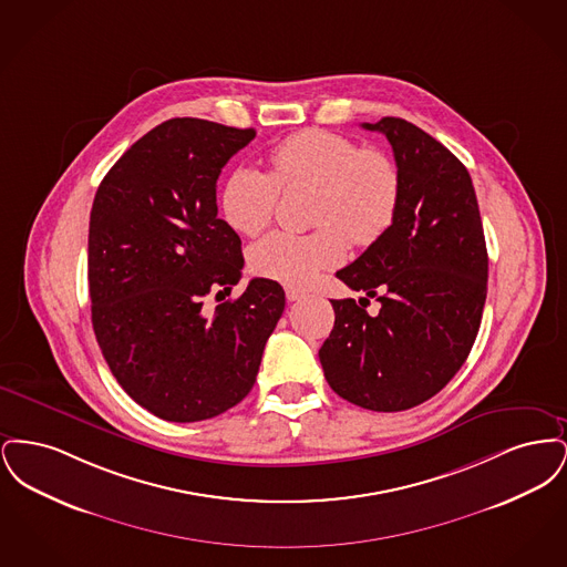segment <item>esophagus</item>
I'll use <instances>...</instances> for the list:
<instances>
[{
	"label": "esophagus",
	"mask_w": 567,
	"mask_h": 567,
	"mask_svg": "<svg viewBox=\"0 0 567 567\" xmlns=\"http://www.w3.org/2000/svg\"><path fill=\"white\" fill-rule=\"evenodd\" d=\"M285 296L289 301H299L301 297H306V291L299 287H285Z\"/></svg>",
	"instance_id": "esophagus-1"
}]
</instances>
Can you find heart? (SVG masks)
<instances>
[{
	"mask_svg": "<svg viewBox=\"0 0 567 567\" xmlns=\"http://www.w3.org/2000/svg\"><path fill=\"white\" fill-rule=\"evenodd\" d=\"M312 187L310 234L276 231L250 250L255 274L285 285H306L321 270L344 261L349 240L378 243L393 225L402 178L389 155L359 148L347 135L306 130L280 140L270 151V174L236 167L220 190V213L244 236L271 223L280 189Z\"/></svg>",
	"mask_w": 567,
	"mask_h": 567,
	"instance_id": "obj_1",
	"label": "heart"
}]
</instances>
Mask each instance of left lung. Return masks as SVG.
Listing matches in <instances>:
<instances>
[{"label":"left lung","mask_w":567,"mask_h":567,"mask_svg":"<svg viewBox=\"0 0 567 567\" xmlns=\"http://www.w3.org/2000/svg\"><path fill=\"white\" fill-rule=\"evenodd\" d=\"M363 127L393 148L400 208L391 229L336 276L365 293L359 302L377 296L381 312L370 318L351 297L331 299L336 323L319 359L347 402L400 412L427 402L465 363L483 319L488 257L465 165L404 118Z\"/></svg>","instance_id":"1"}]
</instances>
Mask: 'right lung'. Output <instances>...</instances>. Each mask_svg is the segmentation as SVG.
Wrapping results in <instances>:
<instances>
[{"label":"right lung","instance_id":"1","mask_svg":"<svg viewBox=\"0 0 567 567\" xmlns=\"http://www.w3.org/2000/svg\"><path fill=\"white\" fill-rule=\"evenodd\" d=\"M255 137L204 118H169L110 167L89 220L91 321L125 393L172 423L240 404L285 310L276 280L243 278L240 236L218 218L216 181Z\"/></svg>","mask_w":567,"mask_h":567}]
</instances>
